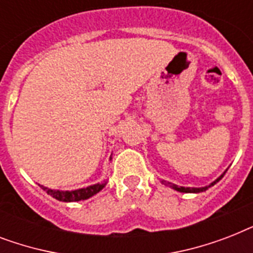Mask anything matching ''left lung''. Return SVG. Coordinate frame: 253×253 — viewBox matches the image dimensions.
Wrapping results in <instances>:
<instances>
[{"mask_svg": "<svg viewBox=\"0 0 253 253\" xmlns=\"http://www.w3.org/2000/svg\"><path fill=\"white\" fill-rule=\"evenodd\" d=\"M223 174H224V173H223ZM223 174H222V176H220L219 178H216V180L214 181V182H211V184L209 185V186H205V188H184V186H177V185H174V184H169V186L174 189V190H177V192H182V193H200V192H205V190H208V189L210 188V186H212V185H215L216 182H218V181H219L220 178L223 177Z\"/></svg>", "mask_w": 253, "mask_h": 253, "instance_id": "obj_1", "label": "left lung"}]
</instances>
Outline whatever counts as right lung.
I'll return each instance as SVG.
<instances>
[{"instance_id": "obj_1", "label": "right lung", "mask_w": 253, "mask_h": 253, "mask_svg": "<svg viewBox=\"0 0 253 253\" xmlns=\"http://www.w3.org/2000/svg\"><path fill=\"white\" fill-rule=\"evenodd\" d=\"M105 184H95L91 186H87L84 189H79V190H72V192H60V190H52V189L44 188L42 186L43 190L47 192V194L52 196L53 198H56L57 201L61 202H75V201H81V200H87L91 196H94L99 190H102Z\"/></svg>"}]
</instances>
